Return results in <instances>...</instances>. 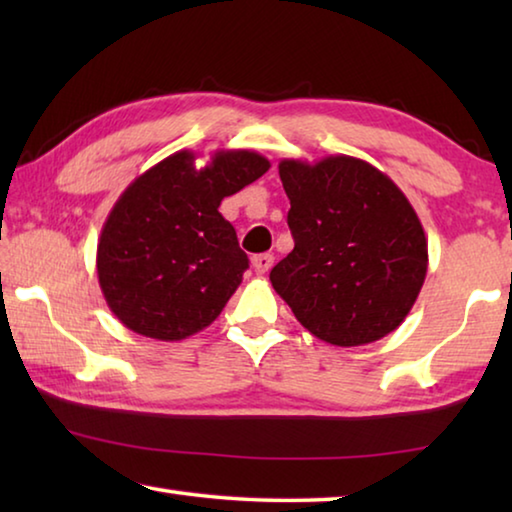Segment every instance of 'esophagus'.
<instances>
[{
    "label": "esophagus",
    "mask_w": 512,
    "mask_h": 512,
    "mask_svg": "<svg viewBox=\"0 0 512 512\" xmlns=\"http://www.w3.org/2000/svg\"><path fill=\"white\" fill-rule=\"evenodd\" d=\"M273 255L271 253H262V255H255L253 257V268L255 271L259 273V275H264V273H268L271 271V266H273Z\"/></svg>",
    "instance_id": "obj_1"
}]
</instances>
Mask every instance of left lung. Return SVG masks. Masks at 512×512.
<instances>
[{
	"label": "left lung",
	"mask_w": 512,
	"mask_h": 512,
	"mask_svg": "<svg viewBox=\"0 0 512 512\" xmlns=\"http://www.w3.org/2000/svg\"><path fill=\"white\" fill-rule=\"evenodd\" d=\"M291 253L271 284L316 339L354 348L404 323L427 277L429 250L413 205L384 171L352 155L282 160Z\"/></svg>",
	"instance_id": "1"
}]
</instances>
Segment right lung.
I'll list each match as a JSON object with an SVG mask.
<instances>
[{"label":"right lung","mask_w":512,"mask_h":512,"mask_svg":"<svg viewBox=\"0 0 512 512\" xmlns=\"http://www.w3.org/2000/svg\"><path fill=\"white\" fill-rule=\"evenodd\" d=\"M178 151L137 176L101 228L97 275L108 307L135 334L183 341L216 318L248 257L219 205L271 167L248 149L214 151L196 169Z\"/></svg>","instance_id":"obj_1"}]
</instances>
